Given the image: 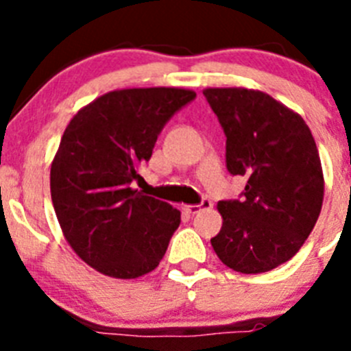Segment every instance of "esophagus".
<instances>
[{
    "instance_id": "obj_1",
    "label": "esophagus",
    "mask_w": 351,
    "mask_h": 351,
    "mask_svg": "<svg viewBox=\"0 0 351 351\" xmlns=\"http://www.w3.org/2000/svg\"><path fill=\"white\" fill-rule=\"evenodd\" d=\"M210 207H213V202H210L209 198H202V202L197 204V206H182V209H184L186 213L197 214L204 209H210Z\"/></svg>"
}]
</instances>
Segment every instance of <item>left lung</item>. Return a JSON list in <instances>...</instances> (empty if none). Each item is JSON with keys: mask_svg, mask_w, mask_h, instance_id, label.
I'll return each mask as SVG.
<instances>
[{"mask_svg": "<svg viewBox=\"0 0 351 351\" xmlns=\"http://www.w3.org/2000/svg\"><path fill=\"white\" fill-rule=\"evenodd\" d=\"M226 137V169L243 176L235 200H219L218 258L243 274L276 269L311 234L324 202V172L302 117L262 91L204 89Z\"/></svg>", "mask_w": 351, "mask_h": 351, "instance_id": "left-lung-1", "label": "left lung"}]
</instances>
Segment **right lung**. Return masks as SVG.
I'll use <instances>...</instances> for the list:
<instances>
[{
    "mask_svg": "<svg viewBox=\"0 0 351 351\" xmlns=\"http://www.w3.org/2000/svg\"><path fill=\"white\" fill-rule=\"evenodd\" d=\"M197 98L179 88L119 89L80 108L51 167V197L71 250L98 272L133 280L154 271L181 213L133 190L163 126Z\"/></svg>",
    "mask_w": 351,
    "mask_h": 351,
    "instance_id": "right-lung-1",
    "label": "right lung"
}]
</instances>
